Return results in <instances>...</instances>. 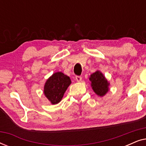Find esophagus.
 <instances>
[{
	"label": "esophagus",
	"instance_id": "esophagus-1",
	"mask_svg": "<svg viewBox=\"0 0 146 146\" xmlns=\"http://www.w3.org/2000/svg\"><path fill=\"white\" fill-rule=\"evenodd\" d=\"M76 80L77 82H79L82 81V77L80 76H76Z\"/></svg>",
	"mask_w": 146,
	"mask_h": 146
}]
</instances>
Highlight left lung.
I'll return each instance as SVG.
<instances>
[{
    "label": "left lung",
    "instance_id": "obj_1",
    "mask_svg": "<svg viewBox=\"0 0 146 146\" xmlns=\"http://www.w3.org/2000/svg\"><path fill=\"white\" fill-rule=\"evenodd\" d=\"M89 80L94 92L98 96L102 97L108 92L110 83L101 72L97 70L92 74Z\"/></svg>",
    "mask_w": 146,
    "mask_h": 146
}]
</instances>
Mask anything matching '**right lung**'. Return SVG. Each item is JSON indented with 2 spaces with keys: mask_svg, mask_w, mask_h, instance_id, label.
Returning a JSON list of instances; mask_svg holds the SVG:
<instances>
[{
  "mask_svg": "<svg viewBox=\"0 0 146 146\" xmlns=\"http://www.w3.org/2000/svg\"><path fill=\"white\" fill-rule=\"evenodd\" d=\"M69 76L61 72L53 74L46 82L44 94L52 104H56L62 99L68 87L70 85Z\"/></svg>",
  "mask_w": 146,
  "mask_h": 146,
  "instance_id": "1",
  "label": "right lung"
}]
</instances>
